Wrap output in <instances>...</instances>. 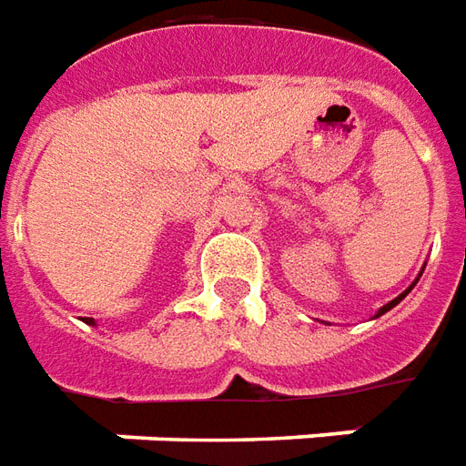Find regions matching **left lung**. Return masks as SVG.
<instances>
[{
	"label": "left lung",
	"instance_id": "8db88e82",
	"mask_svg": "<svg viewBox=\"0 0 466 466\" xmlns=\"http://www.w3.org/2000/svg\"><path fill=\"white\" fill-rule=\"evenodd\" d=\"M421 273H424V268H421ZM421 273H419V276H417V280L421 279ZM417 280H414V283H411V286H409L407 291H404V293H399V296H397V299H394V301H389V303H386V306H381V309H379V311H376L374 319H379V316H384V313H386V311H391V309H394V306H397V303L401 301V299H407V293L411 291V289H414V286H417Z\"/></svg>",
	"mask_w": 466,
	"mask_h": 466
}]
</instances>
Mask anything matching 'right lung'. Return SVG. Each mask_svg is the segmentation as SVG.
<instances>
[{
  "mask_svg": "<svg viewBox=\"0 0 466 466\" xmlns=\"http://www.w3.org/2000/svg\"><path fill=\"white\" fill-rule=\"evenodd\" d=\"M87 323H95V321H92V319H90V321H87Z\"/></svg>",
  "mask_w": 466,
  "mask_h": 466,
  "instance_id": "1",
  "label": "right lung"
}]
</instances>
